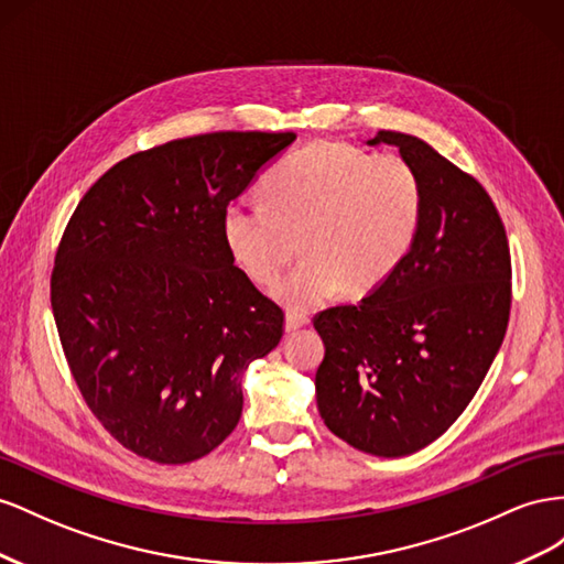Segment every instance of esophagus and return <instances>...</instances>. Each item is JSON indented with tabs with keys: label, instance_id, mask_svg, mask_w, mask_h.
Wrapping results in <instances>:
<instances>
[{
	"label": "esophagus",
	"instance_id": "obj_1",
	"mask_svg": "<svg viewBox=\"0 0 564 564\" xmlns=\"http://www.w3.org/2000/svg\"><path fill=\"white\" fill-rule=\"evenodd\" d=\"M307 324H310V316L307 314H300V312H288L285 314V330L288 333H293V330L307 326Z\"/></svg>",
	"mask_w": 564,
	"mask_h": 564
}]
</instances>
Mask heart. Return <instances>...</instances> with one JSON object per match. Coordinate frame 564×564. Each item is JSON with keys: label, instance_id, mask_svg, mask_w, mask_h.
Masks as SVG:
<instances>
[{"label": "heart", "instance_id": "1", "mask_svg": "<svg viewBox=\"0 0 564 564\" xmlns=\"http://www.w3.org/2000/svg\"><path fill=\"white\" fill-rule=\"evenodd\" d=\"M264 203H231L224 236L236 262L269 285L304 248V260L273 288L293 312L347 288L368 293L406 260L423 221L425 191L406 158L314 143L262 180Z\"/></svg>", "mask_w": 564, "mask_h": 564}]
</instances>
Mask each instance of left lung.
Masks as SVG:
<instances>
[{
    "label": "left lung",
    "instance_id": "8db88e82",
    "mask_svg": "<svg viewBox=\"0 0 564 564\" xmlns=\"http://www.w3.org/2000/svg\"><path fill=\"white\" fill-rule=\"evenodd\" d=\"M421 174L423 221L406 260L357 304L321 312L316 404L364 454L421 452L485 380L510 316V250L489 193L423 139L378 132Z\"/></svg>",
    "mask_w": 564,
    "mask_h": 564
}]
</instances>
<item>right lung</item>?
Wrapping results in <instances>:
<instances>
[{"instance_id":"right-lung-1","label":"right lung","mask_w":564,"mask_h":564,"mask_svg":"<svg viewBox=\"0 0 564 564\" xmlns=\"http://www.w3.org/2000/svg\"><path fill=\"white\" fill-rule=\"evenodd\" d=\"M293 132H215L134 153L63 231L52 310L70 373L132 454L207 456L243 411L240 376L281 343L283 312L224 236V213Z\"/></svg>"}]
</instances>
